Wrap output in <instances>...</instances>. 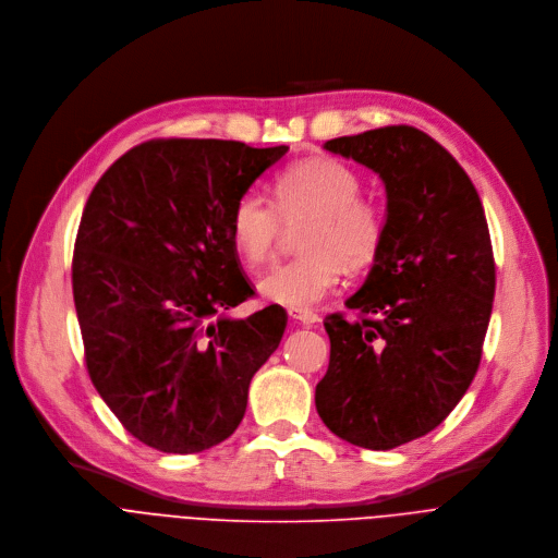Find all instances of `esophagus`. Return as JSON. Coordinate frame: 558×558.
<instances>
[{
	"mask_svg": "<svg viewBox=\"0 0 558 558\" xmlns=\"http://www.w3.org/2000/svg\"><path fill=\"white\" fill-rule=\"evenodd\" d=\"M288 314H290V318H292V320L303 323V325H314V323H318V320H320V318H318V314H316V312H312V310L290 307V310H288Z\"/></svg>",
	"mask_w": 558,
	"mask_h": 558,
	"instance_id": "1",
	"label": "esophagus"
}]
</instances>
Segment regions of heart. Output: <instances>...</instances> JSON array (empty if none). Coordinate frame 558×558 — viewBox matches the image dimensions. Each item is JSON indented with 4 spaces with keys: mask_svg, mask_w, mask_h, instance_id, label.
I'll return each instance as SVG.
<instances>
[{
    "mask_svg": "<svg viewBox=\"0 0 558 558\" xmlns=\"http://www.w3.org/2000/svg\"><path fill=\"white\" fill-rule=\"evenodd\" d=\"M361 195L359 173L331 158H310L275 182V204L248 191L231 210V242L251 264H264L286 225L307 221L299 235L303 255L272 266L257 283L266 301L307 310L337 290L343 266L369 268L385 240L380 208Z\"/></svg>",
    "mask_w": 558,
    "mask_h": 558,
    "instance_id": "1",
    "label": "heart"
}]
</instances>
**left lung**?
<instances>
[{"instance_id":"8db88e82","label":"left lung","mask_w":558,"mask_h":558,"mask_svg":"<svg viewBox=\"0 0 558 558\" xmlns=\"http://www.w3.org/2000/svg\"><path fill=\"white\" fill-rule=\"evenodd\" d=\"M380 175L383 248L343 314L325 316L329 367L314 402L354 447L389 451L433 430L471 387L495 296L482 199L428 134L391 125L323 145Z\"/></svg>"}]
</instances>
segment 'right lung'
Returning <instances> with one entry per match:
<instances>
[{
	"instance_id": "obj_1",
	"label": "right lung",
	"mask_w": 558,
	"mask_h": 558,
	"mask_svg": "<svg viewBox=\"0 0 558 558\" xmlns=\"http://www.w3.org/2000/svg\"><path fill=\"white\" fill-rule=\"evenodd\" d=\"M286 145L149 141L92 189L72 292L87 374L121 424L162 453H199L240 426L255 372L288 314L227 310L255 294L231 242V210Z\"/></svg>"
}]
</instances>
